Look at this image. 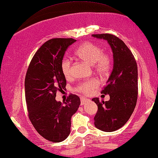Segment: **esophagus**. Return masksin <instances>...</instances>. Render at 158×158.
Here are the masks:
<instances>
[{"label": "esophagus", "instance_id": "1", "mask_svg": "<svg viewBox=\"0 0 158 158\" xmlns=\"http://www.w3.org/2000/svg\"><path fill=\"white\" fill-rule=\"evenodd\" d=\"M88 99H87V98H81V106H83V105H84L85 102L88 101Z\"/></svg>", "mask_w": 158, "mask_h": 158}]
</instances>
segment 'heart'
Returning a JSON list of instances; mask_svg holds the SVG:
<instances>
[{"instance_id": "1", "label": "heart", "mask_w": 158, "mask_h": 158, "mask_svg": "<svg viewBox=\"0 0 158 158\" xmlns=\"http://www.w3.org/2000/svg\"><path fill=\"white\" fill-rule=\"evenodd\" d=\"M77 57L89 65H93V69L98 74L104 75L107 73L110 66V59L107 54L102 52L98 45L90 42H86L81 45L75 51ZM61 70L66 78H69L71 75V65L68 59H65L61 63ZM98 82L90 80L81 83L77 88V90L85 95H89L97 88Z\"/></svg>"}]
</instances>
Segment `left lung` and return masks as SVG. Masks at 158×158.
Instances as JSON below:
<instances>
[{
	"label": "left lung",
	"instance_id": "1",
	"mask_svg": "<svg viewBox=\"0 0 158 158\" xmlns=\"http://www.w3.org/2000/svg\"><path fill=\"white\" fill-rule=\"evenodd\" d=\"M93 37L107 41L113 51V68L101 93L110 100L100 101L93 98L98 106L95 126L102 131L113 132L129 120L138 99V66L132 52L125 43L111 34H94Z\"/></svg>",
	"mask_w": 158,
	"mask_h": 158
}]
</instances>
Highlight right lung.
Here are the masks:
<instances>
[{"instance_id":"1","label":"right lung","mask_w":158,"mask_h":158,"mask_svg":"<svg viewBox=\"0 0 158 158\" xmlns=\"http://www.w3.org/2000/svg\"><path fill=\"white\" fill-rule=\"evenodd\" d=\"M76 40L52 38L45 42L32 58L25 79V93L30 120L46 140L58 143L70 133L71 117L81 105L78 96L70 95L62 104L57 91L65 88L61 70L65 52Z\"/></svg>"}]
</instances>
